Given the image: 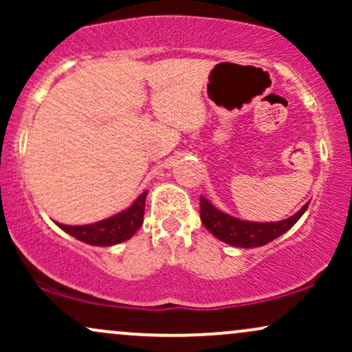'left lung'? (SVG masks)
Masks as SVG:
<instances>
[{
  "mask_svg": "<svg viewBox=\"0 0 352 352\" xmlns=\"http://www.w3.org/2000/svg\"><path fill=\"white\" fill-rule=\"evenodd\" d=\"M308 205L306 204L300 212L281 221H248L215 207L207 197H200V218L205 228L223 243L238 248H256L288 232L302 217Z\"/></svg>",
  "mask_w": 352,
  "mask_h": 352,
  "instance_id": "left-lung-1",
  "label": "left lung"
}]
</instances>
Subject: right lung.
I'll return each mask as SVG.
<instances>
[{
  "instance_id": "right-lung-1",
  "label": "right lung",
  "mask_w": 352,
  "mask_h": 352,
  "mask_svg": "<svg viewBox=\"0 0 352 352\" xmlns=\"http://www.w3.org/2000/svg\"><path fill=\"white\" fill-rule=\"evenodd\" d=\"M145 197L147 192L140 193L134 204L122 210L117 215H112L104 220L91 225H63L58 223L60 230L69 233L79 241L94 246H112L134 236V233L142 227Z\"/></svg>"
}]
</instances>
